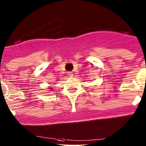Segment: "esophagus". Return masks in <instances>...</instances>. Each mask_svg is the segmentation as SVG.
Returning a JSON list of instances; mask_svg holds the SVG:
<instances>
[{
  "instance_id": "1",
  "label": "esophagus",
  "mask_w": 146,
  "mask_h": 146,
  "mask_svg": "<svg viewBox=\"0 0 146 146\" xmlns=\"http://www.w3.org/2000/svg\"><path fill=\"white\" fill-rule=\"evenodd\" d=\"M68 76H69V77H73V73H72V72H70V71L68 72Z\"/></svg>"
}]
</instances>
